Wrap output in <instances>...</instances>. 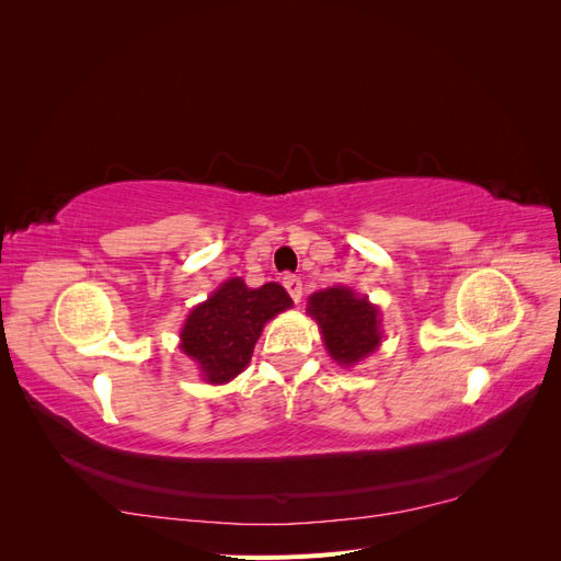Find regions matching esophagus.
Instances as JSON below:
<instances>
[{
    "instance_id": "34e87169",
    "label": "esophagus",
    "mask_w": 561,
    "mask_h": 561,
    "mask_svg": "<svg viewBox=\"0 0 561 561\" xmlns=\"http://www.w3.org/2000/svg\"><path fill=\"white\" fill-rule=\"evenodd\" d=\"M283 285H285V290L290 293V297H293L295 301H301V293H304V287H301V280H299L297 276L287 274V276L283 278Z\"/></svg>"
}]
</instances>
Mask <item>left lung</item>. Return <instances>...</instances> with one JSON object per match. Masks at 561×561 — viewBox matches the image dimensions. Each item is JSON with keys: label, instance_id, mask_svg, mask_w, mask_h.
<instances>
[{"label": "left lung", "instance_id": "left-lung-1", "mask_svg": "<svg viewBox=\"0 0 561 561\" xmlns=\"http://www.w3.org/2000/svg\"><path fill=\"white\" fill-rule=\"evenodd\" d=\"M307 313L318 322L332 360L351 367L381 344V318L375 304L351 287L334 285L309 297Z\"/></svg>", "mask_w": 561, "mask_h": 561}]
</instances>
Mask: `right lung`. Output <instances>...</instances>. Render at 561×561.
<instances>
[{
    "instance_id": "add662e5",
    "label": "right lung",
    "mask_w": 561,
    "mask_h": 561,
    "mask_svg": "<svg viewBox=\"0 0 561 561\" xmlns=\"http://www.w3.org/2000/svg\"><path fill=\"white\" fill-rule=\"evenodd\" d=\"M290 307L293 299L278 283L248 287L231 278L186 316L180 348L208 383H227L248 367L266 320Z\"/></svg>"
}]
</instances>
